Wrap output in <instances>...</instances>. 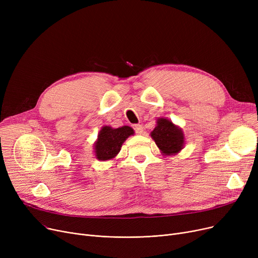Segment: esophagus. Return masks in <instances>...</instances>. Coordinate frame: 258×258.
Returning a JSON list of instances; mask_svg holds the SVG:
<instances>
[{"label":"esophagus","instance_id":"esophagus-1","mask_svg":"<svg viewBox=\"0 0 258 258\" xmlns=\"http://www.w3.org/2000/svg\"><path fill=\"white\" fill-rule=\"evenodd\" d=\"M134 130H135V132H136V134H138V135L143 134V126L141 124H136L134 126Z\"/></svg>","mask_w":258,"mask_h":258}]
</instances>
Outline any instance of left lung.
<instances>
[{
    "label": "left lung",
    "instance_id": "1",
    "mask_svg": "<svg viewBox=\"0 0 258 258\" xmlns=\"http://www.w3.org/2000/svg\"><path fill=\"white\" fill-rule=\"evenodd\" d=\"M152 138L164 155L179 153L184 145V135L181 128L175 126L166 118L157 120V126L151 134Z\"/></svg>",
    "mask_w": 258,
    "mask_h": 258
}]
</instances>
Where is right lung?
Listing matches in <instances>:
<instances>
[{
	"instance_id": "right-lung-1",
	"label": "right lung",
	"mask_w": 258,
	"mask_h": 258,
	"mask_svg": "<svg viewBox=\"0 0 258 258\" xmlns=\"http://www.w3.org/2000/svg\"><path fill=\"white\" fill-rule=\"evenodd\" d=\"M133 134L134 131L130 126H121L118 128L103 126L95 143V153L98 160L105 161L113 159L120 152L122 143Z\"/></svg>"
}]
</instances>
